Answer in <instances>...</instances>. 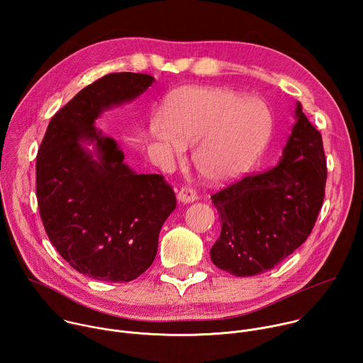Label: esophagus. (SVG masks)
I'll list each match as a JSON object with an SVG mask.
<instances>
[{
  "mask_svg": "<svg viewBox=\"0 0 363 363\" xmlns=\"http://www.w3.org/2000/svg\"><path fill=\"white\" fill-rule=\"evenodd\" d=\"M178 199L182 203H189V202H194L195 199H198V194L191 186H182L178 192Z\"/></svg>",
  "mask_w": 363,
  "mask_h": 363,
  "instance_id": "esophagus-1",
  "label": "esophagus"
}]
</instances>
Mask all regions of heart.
<instances>
[{
  "label": "heart",
  "instance_id": "1",
  "mask_svg": "<svg viewBox=\"0 0 363 363\" xmlns=\"http://www.w3.org/2000/svg\"><path fill=\"white\" fill-rule=\"evenodd\" d=\"M164 116L155 115L149 135L171 160H181L194 145L198 174L214 184L244 175L264 152L273 115L262 99L216 86H189L172 91Z\"/></svg>",
  "mask_w": 363,
  "mask_h": 363
}]
</instances>
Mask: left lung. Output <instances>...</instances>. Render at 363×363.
I'll use <instances>...</instances> for the list:
<instances>
[{
  "instance_id": "obj_1",
  "label": "left lung",
  "mask_w": 363,
  "mask_h": 363,
  "mask_svg": "<svg viewBox=\"0 0 363 363\" xmlns=\"http://www.w3.org/2000/svg\"><path fill=\"white\" fill-rule=\"evenodd\" d=\"M296 123L281 161L211 196L221 221L213 263L237 277L264 273L297 250L312 233L328 178L320 132L296 103Z\"/></svg>"
}]
</instances>
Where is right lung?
I'll use <instances>...</instances> for the list:
<instances>
[{
    "mask_svg": "<svg viewBox=\"0 0 363 363\" xmlns=\"http://www.w3.org/2000/svg\"><path fill=\"white\" fill-rule=\"evenodd\" d=\"M153 82L149 74L111 73L86 86L51 118L37 153L45 233L74 270L96 280L125 283L145 273L177 208L164 177L135 174L116 140L94 126L103 111L136 99Z\"/></svg>",
    "mask_w": 363,
    "mask_h": 363,
    "instance_id": "1",
    "label": "right lung"
}]
</instances>
